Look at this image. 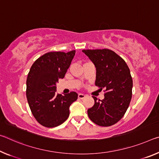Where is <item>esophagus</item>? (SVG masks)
I'll use <instances>...</instances> for the list:
<instances>
[{
  "label": "esophagus",
  "mask_w": 159,
  "mask_h": 159,
  "mask_svg": "<svg viewBox=\"0 0 159 159\" xmlns=\"http://www.w3.org/2000/svg\"><path fill=\"white\" fill-rule=\"evenodd\" d=\"M85 95L84 94H81V93H79V95H78V98H79V99H84L85 98Z\"/></svg>",
  "instance_id": "34e87169"
}]
</instances>
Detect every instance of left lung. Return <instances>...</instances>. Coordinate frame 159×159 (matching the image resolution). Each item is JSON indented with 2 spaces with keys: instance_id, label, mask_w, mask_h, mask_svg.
Here are the masks:
<instances>
[{
  "instance_id": "1",
  "label": "left lung",
  "mask_w": 159,
  "mask_h": 159,
  "mask_svg": "<svg viewBox=\"0 0 159 159\" xmlns=\"http://www.w3.org/2000/svg\"><path fill=\"white\" fill-rule=\"evenodd\" d=\"M96 68L95 85L105 89L102 100L93 96V106L88 110L90 120L99 126L115 125L125 115L132 95V78L122 57L108 49L83 50Z\"/></svg>"
}]
</instances>
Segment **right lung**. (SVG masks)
<instances>
[{
	"label": "right lung",
	"instance_id": "right-lung-1",
	"mask_svg": "<svg viewBox=\"0 0 159 159\" xmlns=\"http://www.w3.org/2000/svg\"><path fill=\"white\" fill-rule=\"evenodd\" d=\"M75 51L48 52L38 58L27 78L26 96L32 115L40 125L55 127L67 120L78 94H56V83L64 79Z\"/></svg>",
	"mask_w": 159,
	"mask_h": 159
}]
</instances>
